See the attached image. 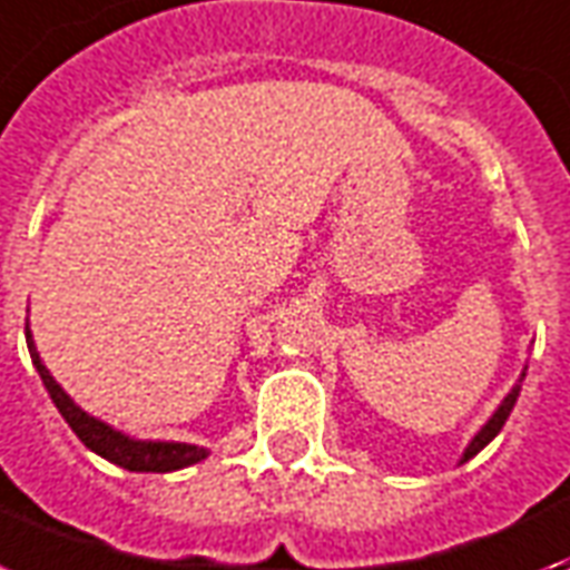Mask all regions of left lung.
I'll return each mask as SVG.
<instances>
[{
    "instance_id": "1",
    "label": "left lung",
    "mask_w": 570,
    "mask_h": 570,
    "mask_svg": "<svg viewBox=\"0 0 570 570\" xmlns=\"http://www.w3.org/2000/svg\"><path fill=\"white\" fill-rule=\"evenodd\" d=\"M517 397H520V385H514V389H511V394H508L505 401H502V406H499V410H497V415H493V419H490L488 424L481 428V433H478L475 440H472V445H469V449H466L463 460L475 458L478 451L484 449V445H488V442L493 440V436H497L499 430L505 428V421H508V415H511V410H514Z\"/></svg>"
}]
</instances>
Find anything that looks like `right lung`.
I'll return each instance as SVG.
<instances>
[{
    "label": "right lung",
    "instance_id": "obj_1",
    "mask_svg": "<svg viewBox=\"0 0 570 570\" xmlns=\"http://www.w3.org/2000/svg\"><path fill=\"white\" fill-rule=\"evenodd\" d=\"M26 346H29V355H32V364L41 373L43 385L53 397L56 410L62 412V419L68 421V428L80 436V442L86 449H92L95 454H101L116 466L128 469V472H173V469H185L190 463H199L206 458V449H197V445H185V442H134L128 436H121L119 430L107 428L104 421L86 415V412L77 406V403L59 389V382L50 376V371L41 364V355L35 350L32 334H29V325H26Z\"/></svg>",
    "mask_w": 570,
    "mask_h": 570
}]
</instances>
